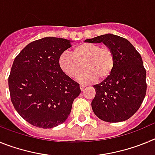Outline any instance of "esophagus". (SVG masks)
<instances>
[{
    "instance_id": "1",
    "label": "esophagus",
    "mask_w": 155,
    "mask_h": 155,
    "mask_svg": "<svg viewBox=\"0 0 155 155\" xmlns=\"http://www.w3.org/2000/svg\"><path fill=\"white\" fill-rule=\"evenodd\" d=\"M84 87H85V85H84V84H80V88L82 91H84Z\"/></svg>"
}]
</instances>
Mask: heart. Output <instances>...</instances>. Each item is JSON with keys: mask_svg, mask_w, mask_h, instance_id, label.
Instances as JSON below:
<instances>
[{"mask_svg": "<svg viewBox=\"0 0 155 155\" xmlns=\"http://www.w3.org/2000/svg\"><path fill=\"white\" fill-rule=\"evenodd\" d=\"M114 55L110 48L92 42H84L74 48L73 53L64 52L59 58V65L66 74L75 78L83 71L78 80L83 84L105 80L114 68Z\"/></svg>", "mask_w": 155, "mask_h": 155, "instance_id": "b5f03b06", "label": "heart"}]
</instances>
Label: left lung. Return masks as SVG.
<instances>
[{"instance_id":"8db88e82","label":"left lung","mask_w":155,"mask_h":155,"mask_svg":"<svg viewBox=\"0 0 155 155\" xmlns=\"http://www.w3.org/2000/svg\"><path fill=\"white\" fill-rule=\"evenodd\" d=\"M103 42L114 55L111 74L94 85L95 96L91 102L94 113L100 120L118 123L128 120L136 113L146 94V71L141 56L127 39L105 34L84 40Z\"/></svg>"}]
</instances>
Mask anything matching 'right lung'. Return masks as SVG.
<instances>
[{
    "label": "right lung",
    "instance_id": "1",
    "mask_svg": "<svg viewBox=\"0 0 155 155\" xmlns=\"http://www.w3.org/2000/svg\"><path fill=\"white\" fill-rule=\"evenodd\" d=\"M72 41L45 37L27 45L15 57L8 78L11 99L20 116L39 128L63 124L71 113L80 86L59 65Z\"/></svg>",
    "mask_w": 155,
    "mask_h": 155
}]
</instances>
